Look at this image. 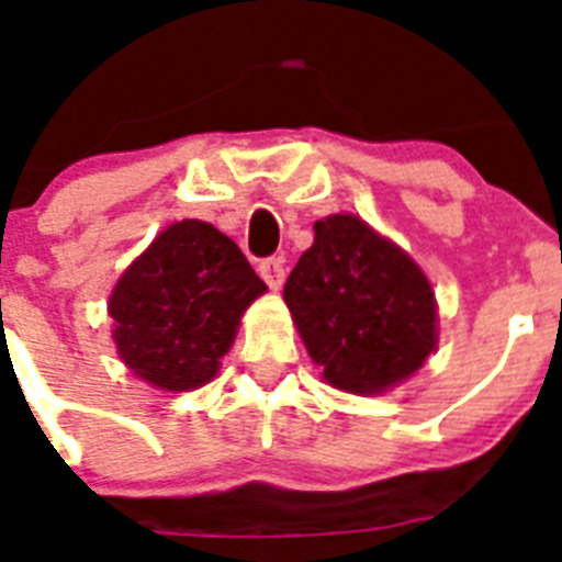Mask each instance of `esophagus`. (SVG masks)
<instances>
[{"instance_id":"34e87169","label":"esophagus","mask_w":562,"mask_h":562,"mask_svg":"<svg viewBox=\"0 0 562 562\" xmlns=\"http://www.w3.org/2000/svg\"><path fill=\"white\" fill-rule=\"evenodd\" d=\"M258 272H261V278H265V281L272 286V290H278V286L284 284V278H286L284 258H281V256L265 258V261L258 265Z\"/></svg>"}]
</instances>
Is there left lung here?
<instances>
[{
    "mask_svg": "<svg viewBox=\"0 0 562 562\" xmlns=\"http://www.w3.org/2000/svg\"><path fill=\"white\" fill-rule=\"evenodd\" d=\"M284 301L326 382L351 394L405 380L436 346L430 281L357 216L315 222V245L286 278Z\"/></svg>",
    "mask_w": 562,
    "mask_h": 562,
    "instance_id": "obj_1",
    "label": "left lung"
}]
</instances>
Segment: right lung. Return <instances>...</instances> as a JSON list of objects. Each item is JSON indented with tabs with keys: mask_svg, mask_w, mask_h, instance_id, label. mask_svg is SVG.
I'll list each match as a JSON object with an SVG mask.
<instances>
[{
	"mask_svg": "<svg viewBox=\"0 0 562 562\" xmlns=\"http://www.w3.org/2000/svg\"><path fill=\"white\" fill-rule=\"evenodd\" d=\"M236 241L207 222L162 231L109 297L117 355L162 391H191L216 376L238 317L265 292Z\"/></svg>",
	"mask_w": 562,
	"mask_h": 562,
	"instance_id": "1",
	"label": "right lung"
}]
</instances>
